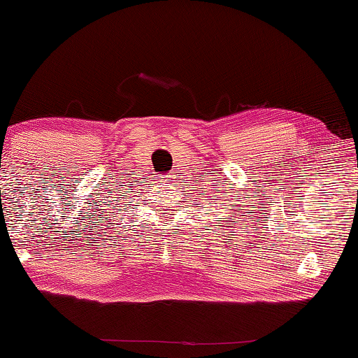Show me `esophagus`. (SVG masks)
Masks as SVG:
<instances>
[{"label":"esophagus","instance_id":"1","mask_svg":"<svg viewBox=\"0 0 358 358\" xmlns=\"http://www.w3.org/2000/svg\"><path fill=\"white\" fill-rule=\"evenodd\" d=\"M161 180H163V182H169V180H171V176H169V174H166V176H164V178H163V179H161Z\"/></svg>","mask_w":358,"mask_h":358}]
</instances>
